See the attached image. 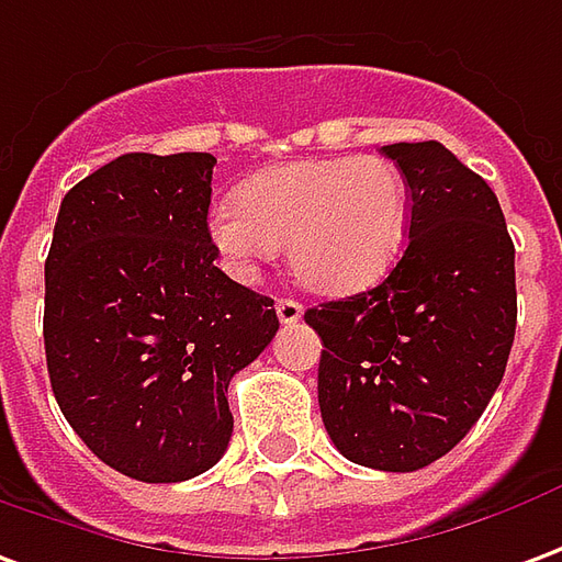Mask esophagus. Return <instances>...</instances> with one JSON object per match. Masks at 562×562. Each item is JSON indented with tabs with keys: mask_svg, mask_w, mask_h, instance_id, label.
I'll list each match as a JSON object with an SVG mask.
<instances>
[{
	"mask_svg": "<svg viewBox=\"0 0 562 562\" xmlns=\"http://www.w3.org/2000/svg\"><path fill=\"white\" fill-rule=\"evenodd\" d=\"M277 316H280L282 325H294V322L304 316V307L294 297H280L277 301Z\"/></svg>",
	"mask_w": 562,
	"mask_h": 562,
	"instance_id": "esophagus-1",
	"label": "esophagus"
}]
</instances>
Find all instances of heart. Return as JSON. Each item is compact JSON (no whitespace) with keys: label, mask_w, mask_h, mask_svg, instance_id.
<instances>
[{"label":"heart","mask_w":562,"mask_h":562,"mask_svg":"<svg viewBox=\"0 0 562 562\" xmlns=\"http://www.w3.org/2000/svg\"><path fill=\"white\" fill-rule=\"evenodd\" d=\"M407 186L376 155L292 160L255 172L237 203L210 213V237L249 277L285 243L294 277L313 292L347 294L383 277L402 252Z\"/></svg>","instance_id":"1"}]
</instances>
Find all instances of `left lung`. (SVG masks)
Masks as SVG:
<instances>
[{"mask_svg": "<svg viewBox=\"0 0 562 562\" xmlns=\"http://www.w3.org/2000/svg\"><path fill=\"white\" fill-rule=\"evenodd\" d=\"M411 191L390 277L304 313L322 337L328 438L380 472H417L469 435L499 390L517 325L514 243L493 188L445 145H383Z\"/></svg>", "mask_w": 562, "mask_h": 562, "instance_id": "obj_1", "label": "left lung"}]
</instances>
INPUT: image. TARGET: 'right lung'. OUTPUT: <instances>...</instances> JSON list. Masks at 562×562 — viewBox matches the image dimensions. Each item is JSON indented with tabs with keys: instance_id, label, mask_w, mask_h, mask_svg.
Segmentation results:
<instances>
[{
	"instance_id": "obj_1",
	"label": "right lung",
	"mask_w": 562,
	"mask_h": 562,
	"mask_svg": "<svg viewBox=\"0 0 562 562\" xmlns=\"http://www.w3.org/2000/svg\"><path fill=\"white\" fill-rule=\"evenodd\" d=\"M215 158L131 151L60 203L45 356L66 423L115 472L176 484L225 457L227 386L268 347V294L215 268Z\"/></svg>"
}]
</instances>
